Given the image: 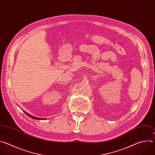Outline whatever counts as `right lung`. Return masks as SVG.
Listing matches in <instances>:
<instances>
[{"label":"right lung","mask_w":155,"mask_h":155,"mask_svg":"<svg viewBox=\"0 0 155 155\" xmlns=\"http://www.w3.org/2000/svg\"><path fill=\"white\" fill-rule=\"evenodd\" d=\"M24 112L28 115V116H29V117H31V118H32V119H34V120H46V118H37V117H34V116H32V115H30V114H29L28 113H27V112H25L24 111Z\"/></svg>","instance_id":"right-lung-1"}]
</instances>
